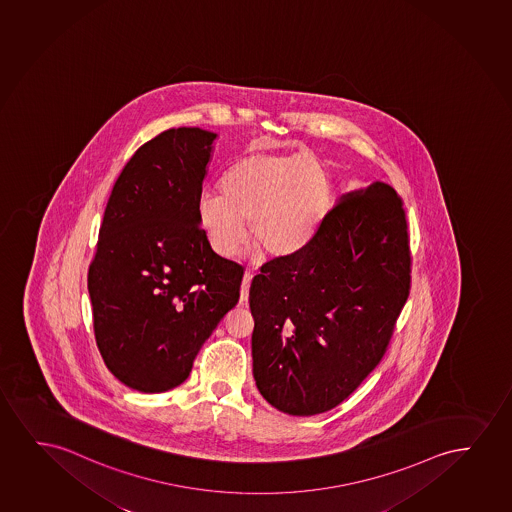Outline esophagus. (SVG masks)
<instances>
[{
  "label": "esophagus",
  "mask_w": 512,
  "mask_h": 512,
  "mask_svg": "<svg viewBox=\"0 0 512 512\" xmlns=\"http://www.w3.org/2000/svg\"><path fill=\"white\" fill-rule=\"evenodd\" d=\"M253 274L250 271H246L243 274V283H241V297H239V301L241 304H246L248 302V288H250V283H252Z\"/></svg>",
  "instance_id": "34e87169"
}]
</instances>
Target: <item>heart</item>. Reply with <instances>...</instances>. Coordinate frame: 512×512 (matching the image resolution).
Listing matches in <instances>:
<instances>
[{
  "instance_id": "heart-1",
  "label": "heart",
  "mask_w": 512,
  "mask_h": 512,
  "mask_svg": "<svg viewBox=\"0 0 512 512\" xmlns=\"http://www.w3.org/2000/svg\"><path fill=\"white\" fill-rule=\"evenodd\" d=\"M330 203L329 173L311 155L250 152L225 171L220 192L197 199V218L220 257L236 255L248 229L266 257L285 259L311 243Z\"/></svg>"
}]
</instances>
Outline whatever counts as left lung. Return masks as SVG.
<instances>
[{
	"label": "left lung",
	"instance_id": "1",
	"mask_svg": "<svg viewBox=\"0 0 512 512\" xmlns=\"http://www.w3.org/2000/svg\"><path fill=\"white\" fill-rule=\"evenodd\" d=\"M411 288L406 213L383 182L337 199L306 248L250 287L253 378L281 413H325L379 364Z\"/></svg>",
	"mask_w": 512,
	"mask_h": 512
}]
</instances>
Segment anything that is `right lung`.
Masks as SVG:
<instances>
[{
  "label": "right lung",
  "mask_w": 512,
  "mask_h": 512,
  "mask_svg": "<svg viewBox=\"0 0 512 512\" xmlns=\"http://www.w3.org/2000/svg\"><path fill=\"white\" fill-rule=\"evenodd\" d=\"M215 140L199 127L155 136L106 204L87 276L94 336L108 371L138 392L182 385L238 304L243 267L211 250L197 218Z\"/></svg>",
  "instance_id": "1"
}]
</instances>
